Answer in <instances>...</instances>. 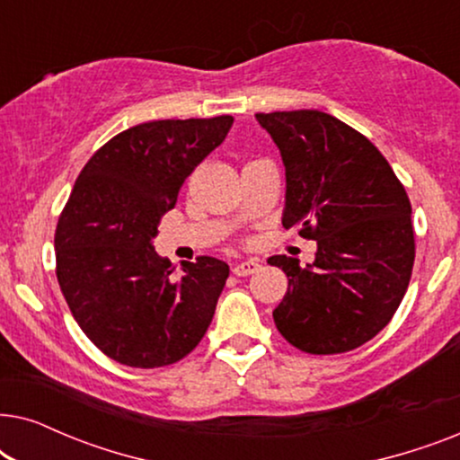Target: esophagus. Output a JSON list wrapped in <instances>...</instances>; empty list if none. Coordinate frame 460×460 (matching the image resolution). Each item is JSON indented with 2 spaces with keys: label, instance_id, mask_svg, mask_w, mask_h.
<instances>
[{
  "label": "esophagus",
  "instance_id": "esophagus-1",
  "mask_svg": "<svg viewBox=\"0 0 460 460\" xmlns=\"http://www.w3.org/2000/svg\"><path fill=\"white\" fill-rule=\"evenodd\" d=\"M257 270H260V263H257L255 260H247V261L236 263V266L232 268V272H234L236 276H249V274L257 272Z\"/></svg>",
  "mask_w": 460,
  "mask_h": 460
}]
</instances>
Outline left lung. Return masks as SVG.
Segmentation results:
<instances>
[{"label":"left lung","mask_w":460,"mask_h":460,"mask_svg":"<svg viewBox=\"0 0 460 460\" xmlns=\"http://www.w3.org/2000/svg\"><path fill=\"white\" fill-rule=\"evenodd\" d=\"M287 175L282 226L318 243L299 268L270 257L288 288L272 312L276 329L305 354H343L387 326L414 263L411 200L368 137L320 111L257 112Z\"/></svg>","instance_id":"8db88e82"}]
</instances>
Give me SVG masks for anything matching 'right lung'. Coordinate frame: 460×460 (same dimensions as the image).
I'll use <instances>...</instances> for the list:
<instances>
[{
  "label": "right lung",
  "mask_w": 460,
  "mask_h": 460,
  "mask_svg": "<svg viewBox=\"0 0 460 460\" xmlns=\"http://www.w3.org/2000/svg\"><path fill=\"white\" fill-rule=\"evenodd\" d=\"M232 123L230 115L140 123L98 148L75 181L54 234L56 276L81 331L119 364L167 367L209 329L228 263L203 255L175 276L153 238Z\"/></svg>",
  "instance_id": "1"
}]
</instances>
